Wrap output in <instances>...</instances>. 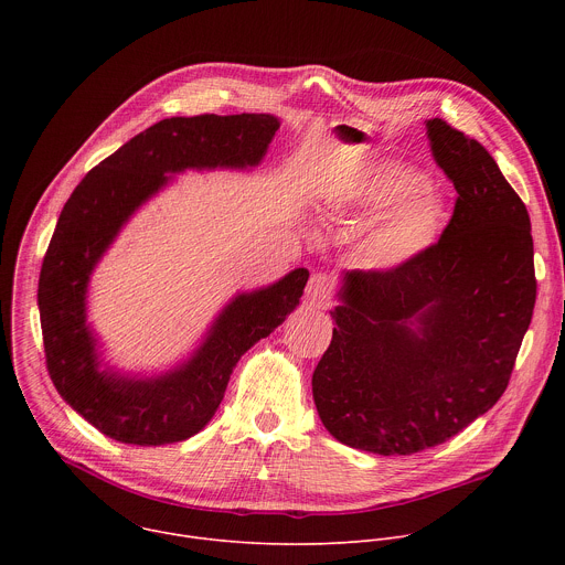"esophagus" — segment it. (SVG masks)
<instances>
[{
	"mask_svg": "<svg viewBox=\"0 0 565 565\" xmlns=\"http://www.w3.org/2000/svg\"><path fill=\"white\" fill-rule=\"evenodd\" d=\"M331 290H333V281L329 275L324 273H315L310 279H308V286H306V297L310 301H327L331 297Z\"/></svg>",
	"mask_w": 565,
	"mask_h": 565,
	"instance_id": "esophagus-1",
	"label": "esophagus"
}]
</instances>
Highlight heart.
<instances>
[{
	"instance_id": "1",
	"label": "heart",
	"mask_w": 565,
	"mask_h": 565,
	"mask_svg": "<svg viewBox=\"0 0 565 565\" xmlns=\"http://www.w3.org/2000/svg\"><path fill=\"white\" fill-rule=\"evenodd\" d=\"M371 225L362 255L380 270H393L431 250L447 225L449 207L443 192L409 168L384 160L371 166L338 205V214L364 218L377 214Z\"/></svg>"
}]
</instances>
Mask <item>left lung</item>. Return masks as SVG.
Masks as SVG:
<instances>
[{
  "instance_id": "obj_1",
  "label": "left lung",
  "mask_w": 565,
  "mask_h": 565,
  "mask_svg": "<svg viewBox=\"0 0 565 565\" xmlns=\"http://www.w3.org/2000/svg\"><path fill=\"white\" fill-rule=\"evenodd\" d=\"M425 122L458 192L454 216L414 262L342 275L333 340L312 373L329 434L380 456L436 447L488 414L536 301L525 203L478 140L440 118Z\"/></svg>"
}]
</instances>
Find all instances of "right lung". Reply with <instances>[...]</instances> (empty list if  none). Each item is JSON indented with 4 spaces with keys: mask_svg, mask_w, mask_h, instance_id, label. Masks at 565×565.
<instances>
[{
    "mask_svg": "<svg viewBox=\"0 0 565 565\" xmlns=\"http://www.w3.org/2000/svg\"><path fill=\"white\" fill-rule=\"evenodd\" d=\"M277 129L279 118L270 114L166 118L105 158L64 203L38 286L46 369L66 405L105 436L156 447L199 434L241 355L299 306L306 268L238 292L185 362L151 377L105 366L87 321L92 275L138 207L185 170L257 168Z\"/></svg>",
    "mask_w": 565,
    "mask_h": 565,
    "instance_id": "obj_1",
    "label": "right lung"
}]
</instances>
